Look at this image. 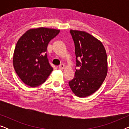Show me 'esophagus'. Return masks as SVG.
I'll use <instances>...</instances> for the list:
<instances>
[{
    "mask_svg": "<svg viewBox=\"0 0 129 129\" xmlns=\"http://www.w3.org/2000/svg\"><path fill=\"white\" fill-rule=\"evenodd\" d=\"M59 68L60 69L63 70L64 69H65V65L64 64H61L60 65H59Z\"/></svg>",
    "mask_w": 129,
    "mask_h": 129,
    "instance_id": "esophagus-1",
    "label": "esophagus"
}]
</instances>
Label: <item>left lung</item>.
Wrapping results in <instances>:
<instances>
[{
    "mask_svg": "<svg viewBox=\"0 0 129 129\" xmlns=\"http://www.w3.org/2000/svg\"><path fill=\"white\" fill-rule=\"evenodd\" d=\"M70 32L75 43L76 66L80 69L76 70L69 85L76 96L85 98L96 92L106 77V52L102 42L89 33L73 30Z\"/></svg>",
    "mask_w": 129,
    "mask_h": 129,
    "instance_id": "8db88e82",
    "label": "left lung"
}]
</instances>
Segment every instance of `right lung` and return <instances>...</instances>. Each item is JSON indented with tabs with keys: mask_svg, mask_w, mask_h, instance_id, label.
Returning <instances> with one entry per match:
<instances>
[{
	"mask_svg": "<svg viewBox=\"0 0 129 129\" xmlns=\"http://www.w3.org/2000/svg\"><path fill=\"white\" fill-rule=\"evenodd\" d=\"M59 32L60 30L45 27L31 29L18 40L13 53V66L26 85H40L52 72L46 52L49 42Z\"/></svg>",
	"mask_w": 129,
	"mask_h": 129,
	"instance_id": "right-lung-1",
	"label": "right lung"
}]
</instances>
